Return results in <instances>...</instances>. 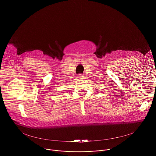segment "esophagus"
<instances>
[{
    "label": "esophagus",
    "mask_w": 156,
    "mask_h": 156,
    "mask_svg": "<svg viewBox=\"0 0 156 156\" xmlns=\"http://www.w3.org/2000/svg\"><path fill=\"white\" fill-rule=\"evenodd\" d=\"M82 77H83V74H78V77H79V78H82Z\"/></svg>",
    "instance_id": "esophagus-1"
}]
</instances>
